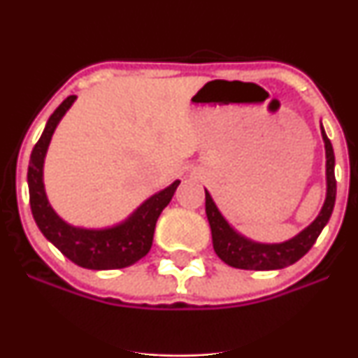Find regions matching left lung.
<instances>
[{
  "label": "left lung",
  "mask_w": 358,
  "mask_h": 358,
  "mask_svg": "<svg viewBox=\"0 0 358 358\" xmlns=\"http://www.w3.org/2000/svg\"><path fill=\"white\" fill-rule=\"evenodd\" d=\"M322 138L324 143V178H327V193L324 202L318 215L310 225L291 239L282 242H257L245 237L237 229L229 224L222 212L213 202L210 192L205 188V213L212 231L213 250L225 264L237 269L250 271H273L294 264L313 248L315 241L322 234L323 227L330 220L336 199V180H335V153L330 139L324 133L323 124Z\"/></svg>",
  "instance_id": "1"
}]
</instances>
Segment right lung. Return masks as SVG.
<instances>
[{
    "mask_svg": "<svg viewBox=\"0 0 358 358\" xmlns=\"http://www.w3.org/2000/svg\"><path fill=\"white\" fill-rule=\"evenodd\" d=\"M77 96L67 97L48 117L30 156L28 192L30 207L38 229L65 257L85 269H121L134 264L150 252L159 213L173 199L180 180L148 196L124 220L108 227H77L53 210L43 183V165L52 136Z\"/></svg>",
    "mask_w": 358,
    "mask_h": 358,
    "instance_id": "obj_1",
    "label": "right lung"
}]
</instances>
